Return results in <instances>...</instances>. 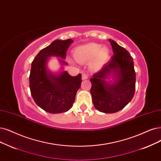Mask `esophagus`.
<instances>
[{
  "mask_svg": "<svg viewBox=\"0 0 161 161\" xmlns=\"http://www.w3.org/2000/svg\"><path fill=\"white\" fill-rule=\"evenodd\" d=\"M87 77H88V75H87V74L84 73V74H82V80H85L87 79Z\"/></svg>",
  "mask_w": 161,
  "mask_h": 161,
  "instance_id": "esophagus-1",
  "label": "esophagus"
}]
</instances>
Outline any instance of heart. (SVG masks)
I'll use <instances>...</instances> for the list:
<instances>
[{
    "mask_svg": "<svg viewBox=\"0 0 161 161\" xmlns=\"http://www.w3.org/2000/svg\"><path fill=\"white\" fill-rule=\"evenodd\" d=\"M108 54V47H101L100 45L93 43L77 47L74 53L75 59L79 62L90 61L94 58L92 63V67L93 68H97L104 64Z\"/></svg>",
    "mask_w": 161,
    "mask_h": 161,
    "instance_id": "1",
    "label": "heart"
}]
</instances>
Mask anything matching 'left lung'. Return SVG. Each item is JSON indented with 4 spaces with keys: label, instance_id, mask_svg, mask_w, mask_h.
<instances>
[{
    "label": "left lung",
    "instance_id": "8db88e82",
    "mask_svg": "<svg viewBox=\"0 0 161 161\" xmlns=\"http://www.w3.org/2000/svg\"><path fill=\"white\" fill-rule=\"evenodd\" d=\"M109 41L114 55L90 79V92L95 108L105 114H114L123 109L133 99L136 75L133 59L129 52L115 41ZM111 73L116 79L113 84L105 80Z\"/></svg>",
    "mask_w": 161,
    "mask_h": 161
}]
</instances>
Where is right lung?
Wrapping results in <instances>:
<instances>
[{
  "label": "right lung",
  "mask_w": 161,
  "mask_h": 161,
  "mask_svg": "<svg viewBox=\"0 0 161 161\" xmlns=\"http://www.w3.org/2000/svg\"><path fill=\"white\" fill-rule=\"evenodd\" d=\"M72 42L71 39L53 41L42 50L32 62L29 77L32 97L40 108L50 114L68 111L81 86V74L74 77L64 71L56 75L47 69V58L55 56L65 59L68 47ZM60 61L64 64H67L62 59Z\"/></svg>",
  "instance_id": "1"
}]
</instances>
